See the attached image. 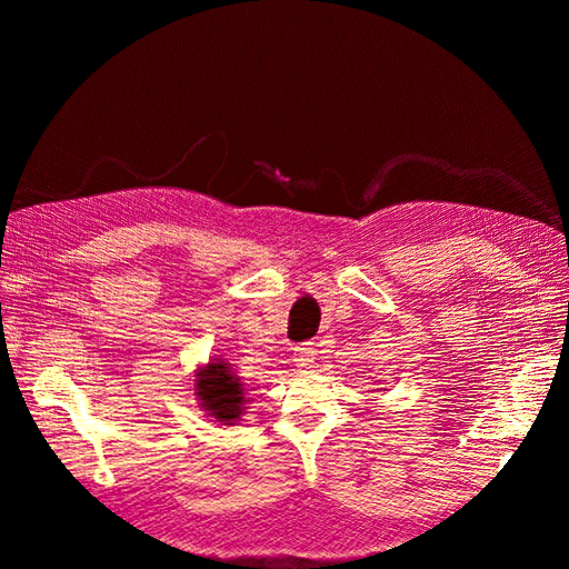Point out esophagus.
I'll return each mask as SVG.
<instances>
[{"instance_id": "34e87169", "label": "esophagus", "mask_w": 569, "mask_h": 569, "mask_svg": "<svg viewBox=\"0 0 569 569\" xmlns=\"http://www.w3.org/2000/svg\"><path fill=\"white\" fill-rule=\"evenodd\" d=\"M293 361H296V367H300V369H310V367H312V361H316V349H312L310 345H300V347H296Z\"/></svg>"}]
</instances>
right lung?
<instances>
[{"label":"right lung","instance_id":"1","mask_svg":"<svg viewBox=\"0 0 569 569\" xmlns=\"http://www.w3.org/2000/svg\"><path fill=\"white\" fill-rule=\"evenodd\" d=\"M196 396L202 410L220 426H234L244 413V383L224 359L214 357L196 371Z\"/></svg>","mask_w":569,"mask_h":569}]
</instances>
